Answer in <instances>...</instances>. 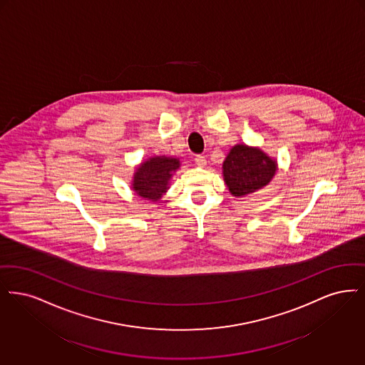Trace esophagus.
<instances>
[{"label":"esophagus","mask_w":365,"mask_h":365,"mask_svg":"<svg viewBox=\"0 0 365 365\" xmlns=\"http://www.w3.org/2000/svg\"><path fill=\"white\" fill-rule=\"evenodd\" d=\"M195 163L199 166V168H205L207 165V159L205 155H196L195 157Z\"/></svg>","instance_id":"esophagus-1"}]
</instances>
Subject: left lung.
<instances>
[{
  "instance_id": "obj_1",
  "label": "left lung",
  "mask_w": 365,
  "mask_h": 365,
  "mask_svg": "<svg viewBox=\"0 0 365 365\" xmlns=\"http://www.w3.org/2000/svg\"><path fill=\"white\" fill-rule=\"evenodd\" d=\"M277 169V160L260 148L236 144L223 160V180L229 192L241 197L264 188Z\"/></svg>"
}]
</instances>
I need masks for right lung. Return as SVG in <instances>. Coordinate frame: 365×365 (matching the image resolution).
<instances>
[{
	"mask_svg": "<svg viewBox=\"0 0 365 365\" xmlns=\"http://www.w3.org/2000/svg\"><path fill=\"white\" fill-rule=\"evenodd\" d=\"M180 165V159L165 155L144 160L133 173L132 190L140 197L158 202L163 193L169 190L170 178Z\"/></svg>",
	"mask_w": 365,
	"mask_h": 365,
	"instance_id": "obj_1",
	"label": "right lung"
}]
</instances>
